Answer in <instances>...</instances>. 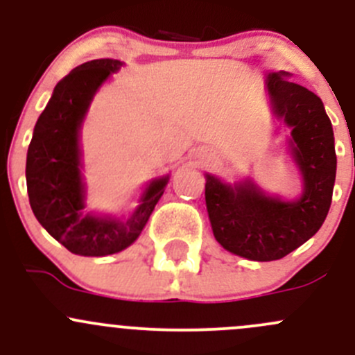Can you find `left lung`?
Instances as JSON below:
<instances>
[{
	"label": "left lung",
	"instance_id": "1",
	"mask_svg": "<svg viewBox=\"0 0 355 355\" xmlns=\"http://www.w3.org/2000/svg\"><path fill=\"white\" fill-rule=\"evenodd\" d=\"M278 71L266 77L271 108L292 128L290 153L302 173L295 200L266 196L254 182L223 184L206 175V207L214 239L250 261H277L309 241L330 211L336 175L335 137L323 101Z\"/></svg>",
	"mask_w": 355,
	"mask_h": 355
}]
</instances>
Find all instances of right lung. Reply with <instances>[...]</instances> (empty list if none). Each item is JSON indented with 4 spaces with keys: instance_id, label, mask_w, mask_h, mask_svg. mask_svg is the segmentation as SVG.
<instances>
[{
    "instance_id": "1",
    "label": "right lung",
    "mask_w": 355,
    "mask_h": 355,
    "mask_svg": "<svg viewBox=\"0 0 355 355\" xmlns=\"http://www.w3.org/2000/svg\"><path fill=\"white\" fill-rule=\"evenodd\" d=\"M123 65L101 58L82 63L56 84L28 144V202L51 237L78 256H110L134 244L163 196L168 177L149 184L128 220L84 214L78 132L96 91Z\"/></svg>"
}]
</instances>
